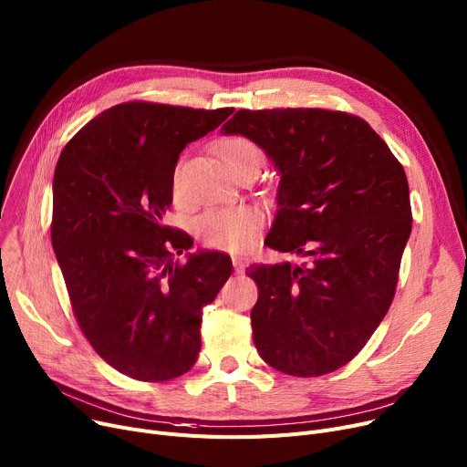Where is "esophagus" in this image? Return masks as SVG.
<instances>
[{"label": "esophagus", "mask_w": 467, "mask_h": 467, "mask_svg": "<svg viewBox=\"0 0 467 467\" xmlns=\"http://www.w3.org/2000/svg\"><path fill=\"white\" fill-rule=\"evenodd\" d=\"M248 257H240V255H236V257H233V265H234V271L240 275V273H244V268L248 266Z\"/></svg>", "instance_id": "obj_1"}]
</instances>
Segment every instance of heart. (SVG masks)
<instances>
[{
    "label": "heart",
    "mask_w": 467,
    "mask_h": 467,
    "mask_svg": "<svg viewBox=\"0 0 467 467\" xmlns=\"http://www.w3.org/2000/svg\"><path fill=\"white\" fill-rule=\"evenodd\" d=\"M219 157L234 170L240 164L250 161H261L259 147L244 136L225 138L217 147ZM174 194L180 196V174L176 171L174 183H171ZM263 227V213L252 206H229V208H212L204 212L194 221V231L204 246L219 252H242L248 250L255 242Z\"/></svg>",
    "instance_id": "obj_1"
}]
</instances>
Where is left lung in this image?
Masks as SVG:
<instances>
[{
  "label": "left lung",
  "mask_w": 467,
  "mask_h": 467,
  "mask_svg": "<svg viewBox=\"0 0 467 467\" xmlns=\"http://www.w3.org/2000/svg\"><path fill=\"white\" fill-rule=\"evenodd\" d=\"M223 134L255 141L280 171L266 246L301 265H252L259 356L291 377L340 369L396 296L412 229L401 162L361 117L320 108L240 109Z\"/></svg>",
  "instance_id": "8db88e82"
}]
</instances>
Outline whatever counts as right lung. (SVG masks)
I'll return each instance as SVG.
<instances>
[{
    "label": "right lung",
    "instance_id": "1",
    "mask_svg": "<svg viewBox=\"0 0 467 467\" xmlns=\"http://www.w3.org/2000/svg\"><path fill=\"white\" fill-rule=\"evenodd\" d=\"M234 109L125 102L94 117L57 162L51 238L76 320L104 361L141 382L187 373L201 352L202 308L231 276L217 252L162 225L187 143Z\"/></svg>",
    "mask_w": 467,
    "mask_h": 467
}]
</instances>
